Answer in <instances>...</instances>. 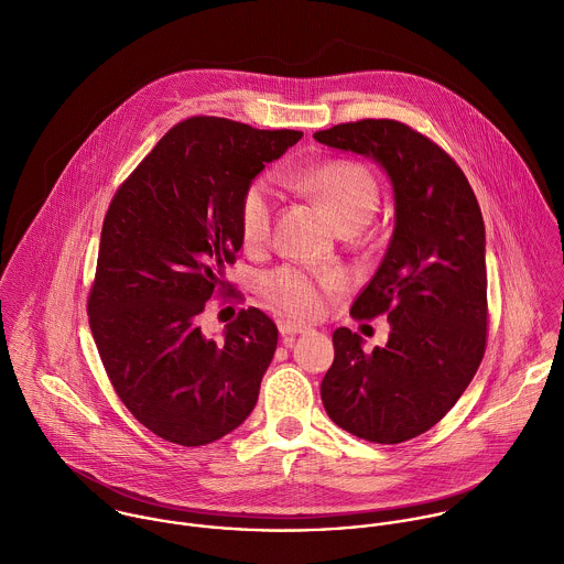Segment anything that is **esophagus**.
<instances>
[{"label":"esophagus","instance_id":"1","mask_svg":"<svg viewBox=\"0 0 564 564\" xmlns=\"http://www.w3.org/2000/svg\"><path fill=\"white\" fill-rule=\"evenodd\" d=\"M279 332H281V336L288 340V338H292V336L305 334L307 327H305V325H296V323H281V325H279Z\"/></svg>","mask_w":564,"mask_h":564}]
</instances>
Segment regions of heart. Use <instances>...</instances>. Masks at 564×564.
<instances>
[{
    "instance_id": "1",
    "label": "heart",
    "mask_w": 564,
    "mask_h": 564,
    "mask_svg": "<svg viewBox=\"0 0 564 564\" xmlns=\"http://www.w3.org/2000/svg\"><path fill=\"white\" fill-rule=\"evenodd\" d=\"M294 184L318 197L336 217L340 228L362 226L378 208L380 186L373 171L347 158L325 160L299 171ZM276 195L265 177L252 180L239 199V232L248 248H261L274 224ZM347 276L343 270H310L303 265H281L261 279L263 299L279 312L312 321L327 307V294L340 290Z\"/></svg>"
}]
</instances>
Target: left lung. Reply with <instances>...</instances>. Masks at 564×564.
<instances>
[{"mask_svg": "<svg viewBox=\"0 0 564 564\" xmlns=\"http://www.w3.org/2000/svg\"><path fill=\"white\" fill-rule=\"evenodd\" d=\"M327 147L373 158L391 177L395 228L351 305L356 321L387 316L389 343L371 354L338 327L323 378L327 415L343 431L402 444L433 429L475 378L488 343L486 226L457 162L404 122L365 118L316 131Z\"/></svg>", "mask_w": 564, "mask_h": 564, "instance_id": "left-lung-1", "label": "left lung"}]
</instances>
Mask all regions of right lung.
<instances>
[{
    "instance_id": "1",
    "label": "right lung",
    "mask_w": 564,
    "mask_h": 564,
    "mask_svg": "<svg viewBox=\"0 0 564 564\" xmlns=\"http://www.w3.org/2000/svg\"><path fill=\"white\" fill-rule=\"evenodd\" d=\"M217 116L171 127L118 186L100 230L87 296L89 329L129 413L177 446H204L252 413L279 329L241 310L219 340L199 327L226 296V265L243 239V188L301 140Z\"/></svg>"
}]
</instances>
